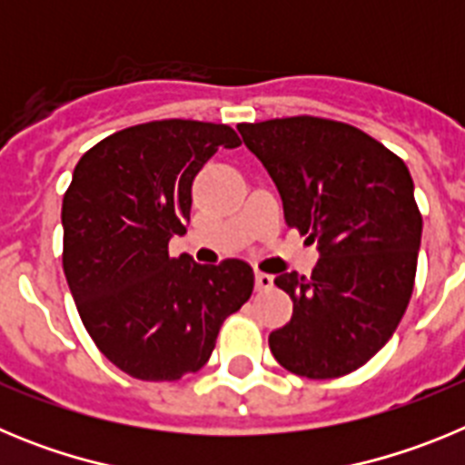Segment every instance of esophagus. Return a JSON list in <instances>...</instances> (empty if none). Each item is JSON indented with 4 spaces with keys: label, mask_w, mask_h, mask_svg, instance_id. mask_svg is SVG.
<instances>
[{
    "label": "esophagus",
    "mask_w": 465,
    "mask_h": 465,
    "mask_svg": "<svg viewBox=\"0 0 465 465\" xmlns=\"http://www.w3.org/2000/svg\"><path fill=\"white\" fill-rule=\"evenodd\" d=\"M272 283H274L272 274L256 272V289H258V291H268V289H272Z\"/></svg>",
    "instance_id": "1"
}]
</instances>
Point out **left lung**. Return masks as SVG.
I'll list each match as a JSON object with an SVG mask.
<instances>
[{"label":"left lung","mask_w":465,"mask_h":465,"mask_svg":"<svg viewBox=\"0 0 465 465\" xmlns=\"http://www.w3.org/2000/svg\"><path fill=\"white\" fill-rule=\"evenodd\" d=\"M237 130L272 176L286 223L319 249L310 277L274 279L293 316L270 332V351L310 380L354 372L389 342L412 295L421 213L410 170L347 123L293 116Z\"/></svg>","instance_id":"obj_1"}]
</instances>
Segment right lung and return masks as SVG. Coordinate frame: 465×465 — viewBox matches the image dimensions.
Listing matches in <instances>:
<instances>
[{
    "instance_id": "1",
    "label": "right lung",
    "mask_w": 465,
    "mask_h": 465,
    "mask_svg": "<svg viewBox=\"0 0 465 465\" xmlns=\"http://www.w3.org/2000/svg\"><path fill=\"white\" fill-rule=\"evenodd\" d=\"M240 143L228 125L153 121L102 139L74 170L64 277L93 342L130 377L174 381L200 371L221 323L252 298L249 262L197 265L167 249L186 232L197 172Z\"/></svg>"
}]
</instances>
